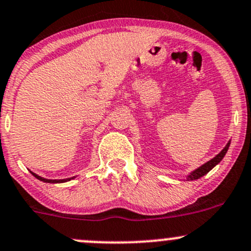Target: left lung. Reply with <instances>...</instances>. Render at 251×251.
Listing matches in <instances>:
<instances>
[{
  "label": "left lung",
  "mask_w": 251,
  "mask_h": 251,
  "mask_svg": "<svg viewBox=\"0 0 251 251\" xmlns=\"http://www.w3.org/2000/svg\"><path fill=\"white\" fill-rule=\"evenodd\" d=\"M230 144H231V141H228V143L226 144L225 148H224V149L221 150L218 155H215L212 160H209L208 162L203 163L202 166H200V167H197L196 170H194L192 172H190L188 176H186V180H196V179H200L201 176H205V174L209 172L210 170H213V168H214L215 166L224 159V156H225L226 152H227L228 148H230Z\"/></svg>",
  "instance_id": "8db88e82"
}]
</instances>
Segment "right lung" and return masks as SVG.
Wrapping results in <instances>:
<instances>
[{"label":"right lung","mask_w":251,"mask_h":251,"mask_svg":"<svg viewBox=\"0 0 251 251\" xmlns=\"http://www.w3.org/2000/svg\"><path fill=\"white\" fill-rule=\"evenodd\" d=\"M30 172H31V171H30ZM31 173H32V176H36V178L38 179V180L44 181V183H50V184L66 183V181H70V180H72V179L75 178V176H72V178H66V179H47V178H43V176H38V174H36V173H33V172H31Z\"/></svg>","instance_id":"right-lung-1"}]
</instances>
